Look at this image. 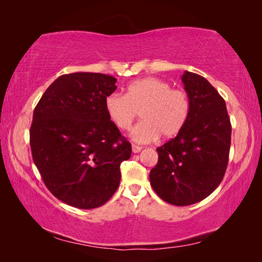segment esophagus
Segmentation results:
<instances>
[{"label":"esophagus","mask_w":262,"mask_h":262,"mask_svg":"<svg viewBox=\"0 0 262 262\" xmlns=\"http://www.w3.org/2000/svg\"><path fill=\"white\" fill-rule=\"evenodd\" d=\"M132 150H133V152H134V154H137V152L141 151L142 147H140V145H136V144H132Z\"/></svg>","instance_id":"obj_1"}]
</instances>
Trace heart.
Instances as JSON below:
<instances>
[{"label": "heart", "mask_w": 262, "mask_h": 262, "mask_svg": "<svg viewBox=\"0 0 262 262\" xmlns=\"http://www.w3.org/2000/svg\"><path fill=\"white\" fill-rule=\"evenodd\" d=\"M105 110L121 130L129 129L141 112L143 121L133 128L130 137L137 143H150L159 135L170 139L183 129L189 118L190 99L183 89L171 88L159 78L145 77L130 83L126 95H108Z\"/></svg>", "instance_id": "obj_1"}]
</instances>
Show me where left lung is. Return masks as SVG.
<instances>
[{"label":"left lung","mask_w":262,"mask_h":262,"mask_svg":"<svg viewBox=\"0 0 262 262\" xmlns=\"http://www.w3.org/2000/svg\"><path fill=\"white\" fill-rule=\"evenodd\" d=\"M190 99V113L174 139L157 148L158 163L150 184L167 203L189 206L210 195L221 184L229 162L231 122L225 101L200 75L181 77Z\"/></svg>","instance_id":"obj_1"}]
</instances>
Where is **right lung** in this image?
I'll return each instance as SVG.
<instances>
[{
    "label": "right lung",
    "mask_w": 262,
    "mask_h": 262,
    "mask_svg": "<svg viewBox=\"0 0 262 262\" xmlns=\"http://www.w3.org/2000/svg\"><path fill=\"white\" fill-rule=\"evenodd\" d=\"M115 82L99 73L62 75L33 112L30 145L43 184L79 209L100 207L112 198L120 184V164L132 155L130 143L105 110Z\"/></svg>",
    "instance_id": "right-lung-1"
}]
</instances>
